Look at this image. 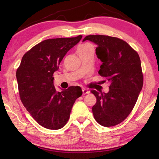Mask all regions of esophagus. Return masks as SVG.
Segmentation results:
<instances>
[{"label": "esophagus", "instance_id": "esophagus-1", "mask_svg": "<svg viewBox=\"0 0 159 159\" xmlns=\"http://www.w3.org/2000/svg\"><path fill=\"white\" fill-rule=\"evenodd\" d=\"M82 93H83V95L88 94V93H90V91H89L88 89H86V88H82Z\"/></svg>", "mask_w": 159, "mask_h": 159}]
</instances>
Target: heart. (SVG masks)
<instances>
[{"label": "heart", "mask_w": 159, "mask_h": 159, "mask_svg": "<svg viewBox=\"0 0 159 159\" xmlns=\"http://www.w3.org/2000/svg\"><path fill=\"white\" fill-rule=\"evenodd\" d=\"M89 44H84V45H80V46L79 48H81V47H84V46H87V45H88Z\"/></svg>", "instance_id": "1"}]
</instances>
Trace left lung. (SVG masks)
I'll return each mask as SVG.
<instances>
[{"instance_id": "8db88e82", "label": "left lung", "mask_w": 159, "mask_h": 159, "mask_svg": "<svg viewBox=\"0 0 159 159\" xmlns=\"http://www.w3.org/2000/svg\"><path fill=\"white\" fill-rule=\"evenodd\" d=\"M98 45L95 53L101 60L98 74L110 82L107 93L91 90L96 97L93 106L94 118L103 127H112L125 120L133 109L143 85L138 53L121 39L106 35H88Z\"/></svg>"}]
</instances>
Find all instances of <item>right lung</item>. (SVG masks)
Listing matches in <instances>:
<instances>
[{
    "label": "right lung",
    "mask_w": 159,
    "mask_h": 159,
    "mask_svg": "<svg viewBox=\"0 0 159 159\" xmlns=\"http://www.w3.org/2000/svg\"><path fill=\"white\" fill-rule=\"evenodd\" d=\"M82 38L48 39L23 56L16 71L19 96L23 105L42 127L58 129L68 121L76 99L82 95L79 86L57 92L53 73L67 52Z\"/></svg>",
    "instance_id": "1"
}]
</instances>
